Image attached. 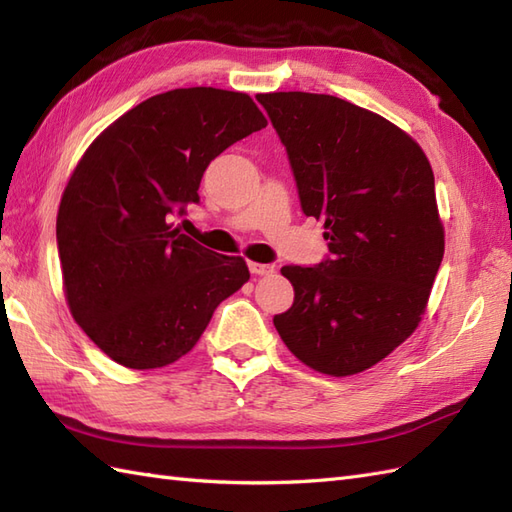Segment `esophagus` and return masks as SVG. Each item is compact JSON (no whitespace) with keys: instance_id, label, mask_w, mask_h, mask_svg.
<instances>
[{"instance_id":"1","label":"esophagus","mask_w":512,"mask_h":512,"mask_svg":"<svg viewBox=\"0 0 512 512\" xmlns=\"http://www.w3.org/2000/svg\"><path fill=\"white\" fill-rule=\"evenodd\" d=\"M248 270H251L255 277H266V275H272V272H275V266L257 264V261H251V264H248Z\"/></svg>"}]
</instances>
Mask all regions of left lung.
Here are the masks:
<instances>
[{
	"label": "left lung",
	"instance_id": "1",
	"mask_svg": "<svg viewBox=\"0 0 512 512\" xmlns=\"http://www.w3.org/2000/svg\"><path fill=\"white\" fill-rule=\"evenodd\" d=\"M305 216L325 222L331 257L283 266L294 303L275 327L296 358L347 377L412 336L445 253L434 172L406 130L325 93H259Z\"/></svg>",
	"mask_w": 512,
	"mask_h": 512
}]
</instances>
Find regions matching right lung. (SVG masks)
I'll return each mask as SVG.
<instances>
[{"instance_id": "right-lung-1", "label": "right lung", "mask_w": 512, "mask_h": 512, "mask_svg": "<svg viewBox=\"0 0 512 512\" xmlns=\"http://www.w3.org/2000/svg\"><path fill=\"white\" fill-rule=\"evenodd\" d=\"M268 126L251 95L174 89L137 104L93 139L56 218L69 312L117 364L148 371L183 358L216 307L251 279L170 218L198 202L207 165Z\"/></svg>"}]
</instances>
